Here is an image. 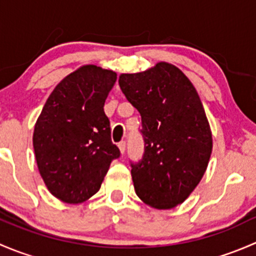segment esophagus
I'll return each instance as SVG.
<instances>
[{
  "label": "esophagus",
  "mask_w": 256,
  "mask_h": 256,
  "mask_svg": "<svg viewBox=\"0 0 256 256\" xmlns=\"http://www.w3.org/2000/svg\"><path fill=\"white\" fill-rule=\"evenodd\" d=\"M118 150H120V152L121 154H124V152H125V148H126V142L125 141H121V142H118Z\"/></svg>",
  "instance_id": "obj_1"
}]
</instances>
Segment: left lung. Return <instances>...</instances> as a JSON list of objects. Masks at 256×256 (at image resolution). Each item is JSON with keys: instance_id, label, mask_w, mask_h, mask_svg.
Wrapping results in <instances>:
<instances>
[{"instance_id": "left-lung-1", "label": "left lung", "mask_w": 256, "mask_h": 256, "mask_svg": "<svg viewBox=\"0 0 256 256\" xmlns=\"http://www.w3.org/2000/svg\"><path fill=\"white\" fill-rule=\"evenodd\" d=\"M118 85L142 121L144 156L131 162L136 194L150 207L174 208L194 190L210 158L212 131L200 95L166 62L121 74Z\"/></svg>"}]
</instances>
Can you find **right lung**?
<instances>
[{"mask_svg": "<svg viewBox=\"0 0 256 256\" xmlns=\"http://www.w3.org/2000/svg\"><path fill=\"white\" fill-rule=\"evenodd\" d=\"M116 78L115 72L100 66H80L54 88L37 118L36 161L48 190L62 202L89 200L120 157L104 112Z\"/></svg>", "mask_w": 256, "mask_h": 256, "instance_id": "1", "label": "right lung"}]
</instances>
